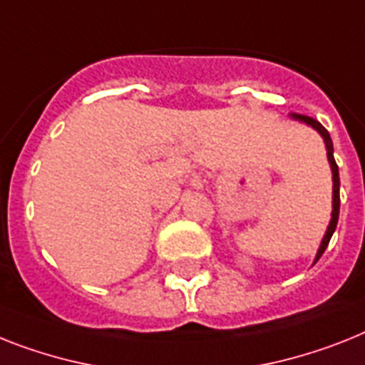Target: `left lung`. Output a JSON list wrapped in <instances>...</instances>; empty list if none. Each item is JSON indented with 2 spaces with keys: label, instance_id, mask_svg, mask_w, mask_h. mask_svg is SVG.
I'll return each instance as SVG.
<instances>
[{
  "label": "left lung",
  "instance_id": "left-lung-1",
  "mask_svg": "<svg viewBox=\"0 0 365 365\" xmlns=\"http://www.w3.org/2000/svg\"><path fill=\"white\" fill-rule=\"evenodd\" d=\"M291 119L298 123H304V125L312 126L313 130H317L319 135L323 138L324 141V147H327V156H328V164H330V170H332V218H330V224L327 227V233H324L323 240H321V246L317 250V255L313 259V263H317L319 257L324 254V250H327L328 242L332 239L334 231H336V225H338V218H339V170H338V164L334 160V145H332V138L328 134V130L324 128L323 125L312 117H306V115H298V113H291Z\"/></svg>",
  "mask_w": 365,
  "mask_h": 365
}]
</instances>
